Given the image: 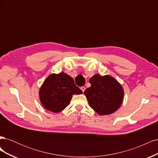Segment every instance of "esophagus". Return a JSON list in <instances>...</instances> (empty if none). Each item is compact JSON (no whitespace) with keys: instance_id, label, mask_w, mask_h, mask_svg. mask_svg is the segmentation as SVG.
<instances>
[{"instance_id":"obj_1","label":"esophagus","mask_w":158,"mask_h":158,"mask_svg":"<svg viewBox=\"0 0 158 158\" xmlns=\"http://www.w3.org/2000/svg\"><path fill=\"white\" fill-rule=\"evenodd\" d=\"M80 89H81V90H82V92H84V91H85V88L84 86H82V87H81V88H80Z\"/></svg>"}]
</instances>
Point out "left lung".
<instances>
[{
	"mask_svg": "<svg viewBox=\"0 0 158 158\" xmlns=\"http://www.w3.org/2000/svg\"><path fill=\"white\" fill-rule=\"evenodd\" d=\"M91 86L84 91L89 106L99 115L112 114L120 108L124 89L118 81L109 75L94 74L89 79Z\"/></svg>",
	"mask_w": 158,
	"mask_h": 158,
	"instance_id": "1",
	"label": "left lung"
}]
</instances>
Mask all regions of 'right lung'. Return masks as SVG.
<instances>
[{"label":"right lung","mask_w":158,"mask_h":158,"mask_svg":"<svg viewBox=\"0 0 158 158\" xmlns=\"http://www.w3.org/2000/svg\"><path fill=\"white\" fill-rule=\"evenodd\" d=\"M82 94V90L75 85L73 78L64 72L50 74L39 90L41 105L52 113L63 111L70 104L73 95Z\"/></svg>","instance_id":"1"}]
</instances>
